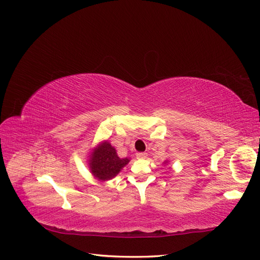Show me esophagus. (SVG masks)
<instances>
[{"instance_id": "1", "label": "esophagus", "mask_w": 260, "mask_h": 260, "mask_svg": "<svg viewBox=\"0 0 260 260\" xmlns=\"http://www.w3.org/2000/svg\"><path fill=\"white\" fill-rule=\"evenodd\" d=\"M146 154L145 153H138L137 154V158L138 159H143V158H146Z\"/></svg>"}]
</instances>
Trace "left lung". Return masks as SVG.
Instances as JSON below:
<instances>
[{
	"label": "left lung",
	"mask_w": 260,
	"mask_h": 260,
	"mask_svg": "<svg viewBox=\"0 0 260 260\" xmlns=\"http://www.w3.org/2000/svg\"><path fill=\"white\" fill-rule=\"evenodd\" d=\"M164 164H165V165H167V164H168V160H165V161H164Z\"/></svg>",
	"instance_id": "8db88e82"
}]
</instances>
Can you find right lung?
<instances>
[{
    "label": "right lung",
    "mask_w": 260,
    "mask_h": 260,
    "mask_svg": "<svg viewBox=\"0 0 260 260\" xmlns=\"http://www.w3.org/2000/svg\"><path fill=\"white\" fill-rule=\"evenodd\" d=\"M88 166L92 176L101 182L114 179L128 165L130 158H120L116 148L107 140L94 146L88 156Z\"/></svg>",
    "instance_id": "1"
}]
</instances>
